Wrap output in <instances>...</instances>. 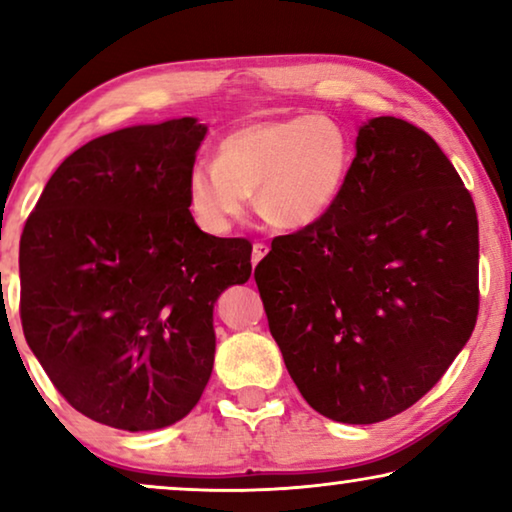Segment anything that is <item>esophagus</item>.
Here are the masks:
<instances>
[{"label": "esophagus", "instance_id": "34e87169", "mask_svg": "<svg viewBox=\"0 0 512 512\" xmlns=\"http://www.w3.org/2000/svg\"><path fill=\"white\" fill-rule=\"evenodd\" d=\"M268 254V244L265 242H254V251H251V263L258 265L263 261V256Z\"/></svg>", "mask_w": 512, "mask_h": 512}]
</instances>
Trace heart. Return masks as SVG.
Returning a JSON list of instances; mask_svg holds the SVG:
<instances>
[{"mask_svg":"<svg viewBox=\"0 0 512 512\" xmlns=\"http://www.w3.org/2000/svg\"><path fill=\"white\" fill-rule=\"evenodd\" d=\"M352 170V144L331 118L296 114L244 123L221 137L216 160H200L186 181L188 205L207 233L221 235L247 212L275 228L324 221Z\"/></svg>","mask_w":512,"mask_h":512,"instance_id":"heart-1","label":"heart"}]
</instances>
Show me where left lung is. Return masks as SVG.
I'll return each mask as SVG.
<instances>
[{
  "label": "left lung",
  "mask_w": 512,
  "mask_h": 512,
  "mask_svg": "<svg viewBox=\"0 0 512 512\" xmlns=\"http://www.w3.org/2000/svg\"><path fill=\"white\" fill-rule=\"evenodd\" d=\"M478 214L422 128H359L331 214L272 240L256 265L286 370L319 415L375 424L415 405L478 319Z\"/></svg>",
  "instance_id": "obj_1"
}]
</instances>
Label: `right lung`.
I'll return each mask as SVG.
<instances>
[{
  "label": "right lung",
  "mask_w": 512,
  "mask_h": 512,
  "mask_svg": "<svg viewBox=\"0 0 512 512\" xmlns=\"http://www.w3.org/2000/svg\"><path fill=\"white\" fill-rule=\"evenodd\" d=\"M207 125H132L76 149L20 235V321L55 389L123 431L179 422L214 366V303L251 275V242L214 237L186 181Z\"/></svg>",
  "instance_id": "obj_1"
}]
</instances>
